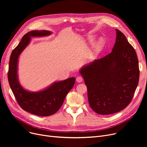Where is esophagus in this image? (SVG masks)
<instances>
[{
  "mask_svg": "<svg viewBox=\"0 0 147 147\" xmlns=\"http://www.w3.org/2000/svg\"><path fill=\"white\" fill-rule=\"evenodd\" d=\"M76 81L78 82H79V83L82 82L83 81V78H82V76H78V77H77Z\"/></svg>",
  "mask_w": 147,
  "mask_h": 147,
  "instance_id": "obj_1",
  "label": "esophagus"
}]
</instances>
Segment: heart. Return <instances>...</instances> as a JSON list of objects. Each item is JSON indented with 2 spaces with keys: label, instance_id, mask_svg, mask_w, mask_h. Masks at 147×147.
I'll return each mask as SVG.
<instances>
[{
  "label": "heart",
  "instance_id": "heart-1",
  "mask_svg": "<svg viewBox=\"0 0 147 147\" xmlns=\"http://www.w3.org/2000/svg\"><path fill=\"white\" fill-rule=\"evenodd\" d=\"M92 40H93L91 39L90 41H92ZM104 40L101 38V39H100L99 40V42L95 45L93 55H95V54L98 53V52L101 51L104 47Z\"/></svg>",
  "mask_w": 147,
  "mask_h": 147
}]
</instances>
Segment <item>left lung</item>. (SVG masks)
I'll return each instance as SVG.
<instances>
[{
  "label": "left lung",
  "mask_w": 147,
  "mask_h": 147,
  "mask_svg": "<svg viewBox=\"0 0 147 147\" xmlns=\"http://www.w3.org/2000/svg\"><path fill=\"white\" fill-rule=\"evenodd\" d=\"M112 51L80 69L90 107L99 114L119 112L130 104L140 78L136 52L120 31Z\"/></svg>",
  "instance_id": "8db88e82"
}]
</instances>
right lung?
I'll use <instances>...</instances> for the list:
<instances>
[{
    "instance_id": "add662e5",
    "label": "right lung",
    "mask_w": 147,
    "mask_h": 147,
    "mask_svg": "<svg viewBox=\"0 0 147 147\" xmlns=\"http://www.w3.org/2000/svg\"><path fill=\"white\" fill-rule=\"evenodd\" d=\"M48 30H33L22 37L10 57L7 78L11 90L22 109L38 116H49L55 114L63 105L65 98L75 83V78L53 83L50 86L38 92H30L23 88L18 79V60L21 53L29 44L31 37L49 36Z\"/></svg>"
}]
</instances>
